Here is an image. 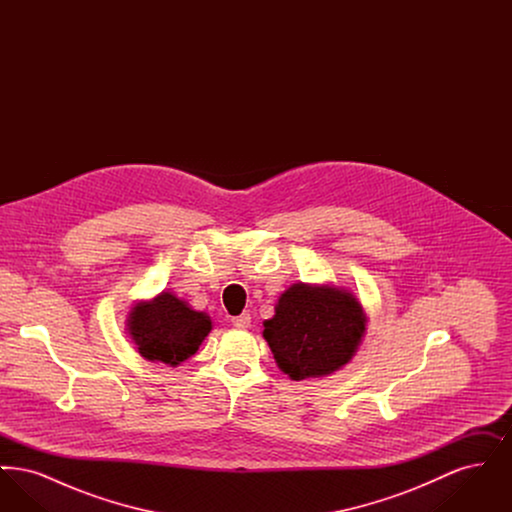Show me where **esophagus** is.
I'll return each instance as SVG.
<instances>
[{"label":"esophagus","mask_w":512,"mask_h":512,"mask_svg":"<svg viewBox=\"0 0 512 512\" xmlns=\"http://www.w3.org/2000/svg\"><path fill=\"white\" fill-rule=\"evenodd\" d=\"M232 324H234L236 328H249V324H251V315H249V313H242L240 317L232 318Z\"/></svg>","instance_id":"34e87169"}]
</instances>
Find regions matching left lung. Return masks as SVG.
<instances>
[{
  "instance_id": "obj_1",
  "label": "left lung",
  "mask_w": 512,
  "mask_h": 512,
  "mask_svg": "<svg viewBox=\"0 0 512 512\" xmlns=\"http://www.w3.org/2000/svg\"><path fill=\"white\" fill-rule=\"evenodd\" d=\"M263 338L292 380L328 376L347 365L366 330L357 297L343 288L293 284L280 295Z\"/></svg>"
}]
</instances>
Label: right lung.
<instances>
[{
    "mask_svg": "<svg viewBox=\"0 0 512 512\" xmlns=\"http://www.w3.org/2000/svg\"><path fill=\"white\" fill-rule=\"evenodd\" d=\"M126 326L144 359L171 366L195 355L201 341L213 330L211 318L194 311L171 292H161L151 301L136 303Z\"/></svg>",
    "mask_w": 512,
    "mask_h": 512,
    "instance_id": "1",
    "label": "right lung"
}]
</instances>
